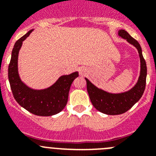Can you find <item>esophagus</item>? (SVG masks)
Listing matches in <instances>:
<instances>
[{"label":"esophagus","mask_w":156,"mask_h":156,"mask_svg":"<svg viewBox=\"0 0 156 156\" xmlns=\"http://www.w3.org/2000/svg\"><path fill=\"white\" fill-rule=\"evenodd\" d=\"M80 74H81V75H82V74H83V72L82 71H80Z\"/></svg>","instance_id":"34e87169"}]
</instances>
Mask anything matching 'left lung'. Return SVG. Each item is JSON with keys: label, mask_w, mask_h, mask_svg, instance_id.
<instances>
[{"label": "left lung", "mask_w": 156, "mask_h": 156, "mask_svg": "<svg viewBox=\"0 0 156 156\" xmlns=\"http://www.w3.org/2000/svg\"><path fill=\"white\" fill-rule=\"evenodd\" d=\"M118 36L137 48L140 57V75L134 86L122 93L105 91L96 87L89 80L85 78L87 89L92 105L98 111L106 115H119L126 112L140 100L145 89L147 66L139 43L124 30H119L118 31Z\"/></svg>", "instance_id": "obj_1"}]
</instances>
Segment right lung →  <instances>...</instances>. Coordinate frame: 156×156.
I'll use <instances>...</instances> for the list:
<instances>
[{"label": "right lung", "instance_id": "add662e5", "mask_svg": "<svg viewBox=\"0 0 156 156\" xmlns=\"http://www.w3.org/2000/svg\"><path fill=\"white\" fill-rule=\"evenodd\" d=\"M33 31L30 30L14 45L8 66V80L14 98L23 108L34 115L50 116L58 114L66 107L72 83L78 77L79 73L61 76L51 86L41 90L33 89L23 82L18 69L19 52L23 42Z\"/></svg>", "mask_w": 156, "mask_h": 156}]
</instances>
